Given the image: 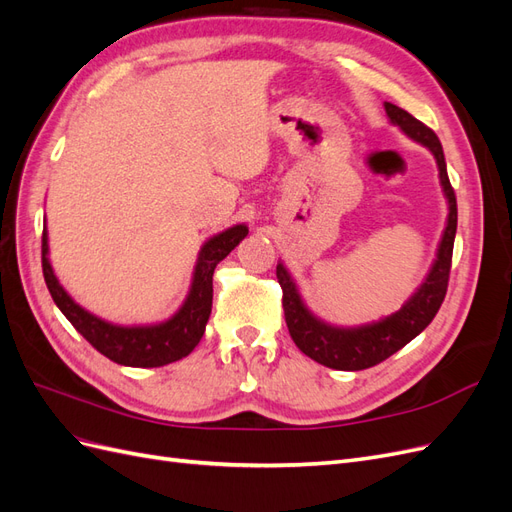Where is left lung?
<instances>
[{"label": "left lung", "mask_w": 512, "mask_h": 512, "mask_svg": "<svg viewBox=\"0 0 512 512\" xmlns=\"http://www.w3.org/2000/svg\"><path fill=\"white\" fill-rule=\"evenodd\" d=\"M384 108L395 126L404 130L412 141L425 145L433 153L440 170L442 190L444 196L448 198V220L438 247V258L433 262V267L421 288L412 294L408 303L401 307L397 314L380 322L367 324V327L342 329L331 327V324L318 320L309 312L299 297L290 273L284 269L282 262L277 265V282L282 286V305L292 342L297 344V348L303 354H307L309 359H314L324 367L342 371H361L367 367H374L389 359L397 350L404 348L408 342H412V339L436 318L438 309L446 297L448 275H451L453 243L457 232V198L451 181H448L440 138L431 128H427L425 123L404 111V108H399L391 102H384Z\"/></svg>", "instance_id": "left-lung-1"}]
</instances>
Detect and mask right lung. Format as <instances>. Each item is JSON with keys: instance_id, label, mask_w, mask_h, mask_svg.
Instances as JSON below:
<instances>
[{"instance_id": "obj_1", "label": "right lung", "mask_w": 512, "mask_h": 512, "mask_svg": "<svg viewBox=\"0 0 512 512\" xmlns=\"http://www.w3.org/2000/svg\"><path fill=\"white\" fill-rule=\"evenodd\" d=\"M247 226L237 224L220 235L211 237L200 247L194 280L188 299L179 312L166 322L151 327H117L94 314H89L59 284L49 262V235L46 226L42 230V273L55 305L61 309L72 327L87 342L102 352L106 359L128 367H162L188 356L205 333L213 303V271L245 239Z\"/></svg>"}]
</instances>
